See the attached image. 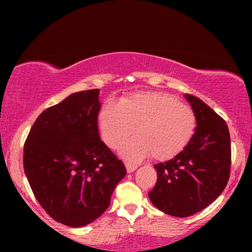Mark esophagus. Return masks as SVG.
I'll return each mask as SVG.
<instances>
[{
	"instance_id": "esophagus-1",
	"label": "esophagus",
	"mask_w": 252,
	"mask_h": 252,
	"mask_svg": "<svg viewBox=\"0 0 252 252\" xmlns=\"http://www.w3.org/2000/svg\"><path fill=\"white\" fill-rule=\"evenodd\" d=\"M126 172L131 173V172H134L136 168H137V164L131 163V162H126Z\"/></svg>"
}]
</instances>
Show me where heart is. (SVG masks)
I'll return each mask as SVG.
<instances>
[{"mask_svg": "<svg viewBox=\"0 0 252 252\" xmlns=\"http://www.w3.org/2000/svg\"><path fill=\"white\" fill-rule=\"evenodd\" d=\"M103 141L121 154L138 160L152 154L158 161L169 160L184 150L195 131L196 116L190 106L163 92H136L114 104H103L98 112Z\"/></svg>", "mask_w": 252, "mask_h": 252, "instance_id": "heart-1", "label": "heart"}]
</instances>
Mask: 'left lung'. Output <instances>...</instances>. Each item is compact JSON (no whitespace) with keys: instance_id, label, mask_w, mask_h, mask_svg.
<instances>
[{"instance_id":"1","label":"left lung","mask_w":252,"mask_h":252,"mask_svg":"<svg viewBox=\"0 0 252 252\" xmlns=\"http://www.w3.org/2000/svg\"><path fill=\"white\" fill-rule=\"evenodd\" d=\"M196 116V128L182 152L154 164L155 187L148 193L158 210L173 217H189L221 194L231 169L227 124L200 98L185 94Z\"/></svg>"}]
</instances>
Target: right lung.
<instances>
[{
    "label": "right lung",
    "mask_w": 252,
    "mask_h": 252,
    "mask_svg": "<svg viewBox=\"0 0 252 252\" xmlns=\"http://www.w3.org/2000/svg\"><path fill=\"white\" fill-rule=\"evenodd\" d=\"M99 90L72 94L46 109L24 147V169L37 202L54 220L88 225L110 205L126 174L98 132Z\"/></svg>",
    "instance_id": "1"
}]
</instances>
